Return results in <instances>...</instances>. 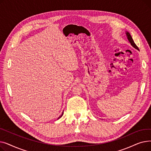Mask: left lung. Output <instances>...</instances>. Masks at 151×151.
<instances>
[{
	"mask_svg": "<svg viewBox=\"0 0 151 151\" xmlns=\"http://www.w3.org/2000/svg\"><path fill=\"white\" fill-rule=\"evenodd\" d=\"M126 35H127V38H128V40H129V41L130 42V44L134 47V48H136V49H137L138 50H139V48L138 47V46L136 45V44L134 43V41H133V40L132 36L130 35V33H129V32H127Z\"/></svg>",
	"mask_w": 151,
	"mask_h": 151,
	"instance_id": "obj_1",
	"label": "left lung"
}]
</instances>
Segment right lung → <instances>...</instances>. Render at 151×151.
Returning a JSON list of instances; mask_svg holds the SVG:
<instances>
[{
    "mask_svg": "<svg viewBox=\"0 0 151 151\" xmlns=\"http://www.w3.org/2000/svg\"><path fill=\"white\" fill-rule=\"evenodd\" d=\"M63 113H62V115H61V116H60V117H59V118H60V117H62V115H63Z\"/></svg>",
    "mask_w": 151,
    "mask_h": 151,
    "instance_id": "right-lung-1",
    "label": "right lung"
}]
</instances>
